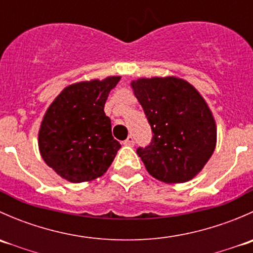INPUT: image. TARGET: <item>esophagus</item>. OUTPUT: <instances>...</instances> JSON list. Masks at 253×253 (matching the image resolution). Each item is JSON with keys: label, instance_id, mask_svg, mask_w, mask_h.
Returning a JSON list of instances; mask_svg holds the SVG:
<instances>
[{"label": "esophagus", "instance_id": "1", "mask_svg": "<svg viewBox=\"0 0 253 253\" xmlns=\"http://www.w3.org/2000/svg\"><path fill=\"white\" fill-rule=\"evenodd\" d=\"M125 145H128V147H133L134 145V138L132 136H128V138L124 142Z\"/></svg>", "mask_w": 253, "mask_h": 253}]
</instances>
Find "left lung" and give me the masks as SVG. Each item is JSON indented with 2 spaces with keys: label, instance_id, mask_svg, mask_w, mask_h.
<instances>
[{
  "label": "left lung",
  "instance_id": "1",
  "mask_svg": "<svg viewBox=\"0 0 253 253\" xmlns=\"http://www.w3.org/2000/svg\"><path fill=\"white\" fill-rule=\"evenodd\" d=\"M152 127L153 138L137 154L145 169L165 183H182L202 171L216 144V125L200 91L182 78L131 82Z\"/></svg>",
  "mask_w": 253,
  "mask_h": 253
}]
</instances>
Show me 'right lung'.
<instances>
[{"label":"right lung","mask_w":253,"mask_h":253,"mask_svg":"<svg viewBox=\"0 0 253 253\" xmlns=\"http://www.w3.org/2000/svg\"><path fill=\"white\" fill-rule=\"evenodd\" d=\"M120 76L66 86L50 104L38 134L42 158L57 175L73 183L95 180L108 171L121 144L114 139L104 112Z\"/></svg>","instance_id":"right-lung-1"}]
</instances>
